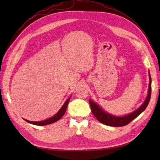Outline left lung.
Instances as JSON below:
<instances>
[{
    "mask_svg": "<svg viewBox=\"0 0 160 160\" xmlns=\"http://www.w3.org/2000/svg\"><path fill=\"white\" fill-rule=\"evenodd\" d=\"M149 79H150V81H149L147 97L146 98L144 102L141 105V107L134 112L123 117H116L104 112L102 108L98 107V104L89 100L91 109L93 115L97 118L98 121L105 125L111 126V127H123V126L127 125L135 118H136L142 112H143L149 103L151 96V78L150 73H149Z\"/></svg>",
    "mask_w": 160,
    "mask_h": 160,
    "instance_id": "obj_1",
    "label": "left lung"
}]
</instances>
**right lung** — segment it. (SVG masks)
<instances>
[{
    "instance_id": "1",
    "label": "right lung",
    "mask_w": 160,
    "mask_h": 160,
    "mask_svg": "<svg viewBox=\"0 0 160 160\" xmlns=\"http://www.w3.org/2000/svg\"><path fill=\"white\" fill-rule=\"evenodd\" d=\"M70 98H69V99L67 100V101L63 104V106L62 107V108H60V109L58 111V113L56 115H54L52 117V118L47 119V120H43V121H40V122L29 121V120H25V119H24V120H25L26 122H29V123H30V124L37 125V126H44V125H47V124H52V123H53V122H56L58 120H59L63 116V115L66 112L67 105H68V103H69Z\"/></svg>"
}]
</instances>
